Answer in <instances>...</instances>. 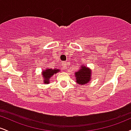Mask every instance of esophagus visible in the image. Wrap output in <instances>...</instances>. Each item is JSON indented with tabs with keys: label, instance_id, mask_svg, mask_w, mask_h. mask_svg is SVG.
Segmentation results:
<instances>
[{
	"label": "esophagus",
	"instance_id": "34e87169",
	"mask_svg": "<svg viewBox=\"0 0 131 131\" xmlns=\"http://www.w3.org/2000/svg\"><path fill=\"white\" fill-rule=\"evenodd\" d=\"M62 67H63V68L67 69V62H66V61H63V62H62Z\"/></svg>",
	"mask_w": 131,
	"mask_h": 131
}]
</instances>
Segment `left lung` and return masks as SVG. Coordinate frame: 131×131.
<instances>
[{
  "instance_id": "left-lung-1",
  "label": "left lung",
  "mask_w": 131,
  "mask_h": 131,
  "mask_svg": "<svg viewBox=\"0 0 131 131\" xmlns=\"http://www.w3.org/2000/svg\"><path fill=\"white\" fill-rule=\"evenodd\" d=\"M81 70L75 73V76L76 77V82L79 84L84 85L88 83L91 79V71L89 70L85 67L81 66Z\"/></svg>"
}]
</instances>
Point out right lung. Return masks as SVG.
<instances>
[{
  "instance_id": "right-lung-1",
  "label": "right lung",
  "mask_w": 131,
  "mask_h": 131,
  "mask_svg": "<svg viewBox=\"0 0 131 131\" xmlns=\"http://www.w3.org/2000/svg\"><path fill=\"white\" fill-rule=\"evenodd\" d=\"M59 71L58 69H47L46 70L43 71L42 73V76L43 79H44V83L49 84V79L52 76H53L54 73H57V72Z\"/></svg>"
}]
</instances>
